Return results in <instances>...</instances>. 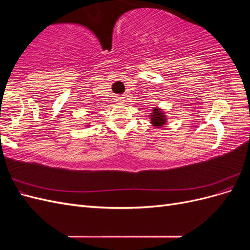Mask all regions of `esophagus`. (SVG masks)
<instances>
[{
	"mask_svg": "<svg viewBox=\"0 0 250 250\" xmlns=\"http://www.w3.org/2000/svg\"><path fill=\"white\" fill-rule=\"evenodd\" d=\"M118 103H123V101H124V99H123V97H121V96H116V99H115Z\"/></svg>",
	"mask_w": 250,
	"mask_h": 250,
	"instance_id": "esophagus-1",
	"label": "esophagus"
}]
</instances>
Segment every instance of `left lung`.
Returning <instances> with one entry per match:
<instances>
[{
  "label": "left lung",
  "mask_w": 250,
  "mask_h": 250,
  "mask_svg": "<svg viewBox=\"0 0 250 250\" xmlns=\"http://www.w3.org/2000/svg\"><path fill=\"white\" fill-rule=\"evenodd\" d=\"M151 124H153V126L160 128L162 127L164 124H166L167 122V119H166L164 112L160 109V108H154L152 110V113H151Z\"/></svg>",
  "instance_id": "left-lung-1"
}]
</instances>
